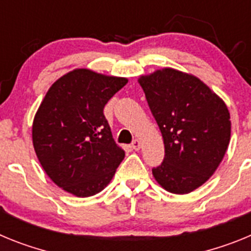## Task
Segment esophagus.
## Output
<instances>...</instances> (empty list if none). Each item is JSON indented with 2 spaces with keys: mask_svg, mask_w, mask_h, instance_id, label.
Segmentation results:
<instances>
[{
  "mask_svg": "<svg viewBox=\"0 0 251 251\" xmlns=\"http://www.w3.org/2000/svg\"><path fill=\"white\" fill-rule=\"evenodd\" d=\"M131 148L134 150H139L141 148V141L138 140V139H135V140L131 143Z\"/></svg>",
  "mask_w": 251,
  "mask_h": 251,
  "instance_id": "34e87169",
  "label": "esophagus"
}]
</instances>
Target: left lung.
Returning a JSON list of instances; mask_svg holds the SVG:
<instances>
[{
	"label": "left lung",
	"instance_id": "1",
	"mask_svg": "<svg viewBox=\"0 0 251 251\" xmlns=\"http://www.w3.org/2000/svg\"><path fill=\"white\" fill-rule=\"evenodd\" d=\"M139 83L164 141V160L152 168V176L171 193L195 191L215 173L227 150V106L201 79L173 68L141 75Z\"/></svg>",
	"mask_w": 251,
	"mask_h": 251
}]
</instances>
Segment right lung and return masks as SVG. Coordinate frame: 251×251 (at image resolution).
I'll return each mask as SVG.
<instances>
[{
    "label": "right lung",
    "mask_w": 251,
    "mask_h": 251,
    "mask_svg": "<svg viewBox=\"0 0 251 251\" xmlns=\"http://www.w3.org/2000/svg\"><path fill=\"white\" fill-rule=\"evenodd\" d=\"M126 78L74 69L54 82L32 123V144L41 167L56 186L77 197L101 192L125 151L103 115Z\"/></svg>",
    "instance_id": "right-lung-1"
}]
</instances>
